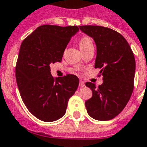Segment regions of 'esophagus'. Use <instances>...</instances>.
<instances>
[{
  "instance_id": "34e87169",
  "label": "esophagus",
  "mask_w": 147,
  "mask_h": 147,
  "mask_svg": "<svg viewBox=\"0 0 147 147\" xmlns=\"http://www.w3.org/2000/svg\"><path fill=\"white\" fill-rule=\"evenodd\" d=\"M79 86H80V87H84V86H85V84H84V82L82 81V80H80V81Z\"/></svg>"
}]
</instances>
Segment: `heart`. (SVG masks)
Returning <instances> with one entry per match:
<instances>
[{
    "label": "heart",
    "mask_w": 147,
    "mask_h": 147,
    "mask_svg": "<svg viewBox=\"0 0 147 147\" xmlns=\"http://www.w3.org/2000/svg\"><path fill=\"white\" fill-rule=\"evenodd\" d=\"M79 46L81 51H83L90 46H94V45H93L92 40L89 37H83L80 40Z\"/></svg>",
    "instance_id": "b5f03b06"
}]
</instances>
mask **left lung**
Here are the masks:
<instances>
[{
    "label": "left lung",
    "mask_w": 147,
    "mask_h": 147,
    "mask_svg": "<svg viewBox=\"0 0 147 147\" xmlns=\"http://www.w3.org/2000/svg\"><path fill=\"white\" fill-rule=\"evenodd\" d=\"M96 46L95 68H100L103 82L86 86L92 97L85 102L88 114L96 120H109L122 111L134 90L136 61L128 42L117 31L101 26H80Z\"/></svg>",
    "instance_id": "obj_1"
}]
</instances>
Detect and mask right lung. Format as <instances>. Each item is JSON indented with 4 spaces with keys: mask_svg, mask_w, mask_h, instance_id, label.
Wrapping results in <instances>:
<instances>
[{
    "mask_svg": "<svg viewBox=\"0 0 147 147\" xmlns=\"http://www.w3.org/2000/svg\"><path fill=\"white\" fill-rule=\"evenodd\" d=\"M78 31L77 26L42 25L20 45L15 70L18 90L28 110L42 121L53 122L63 117L78 87L77 76L54 77L50 67L62 61L70 38Z\"/></svg>",
    "mask_w": 147,
    "mask_h": 147,
    "instance_id": "right-lung-1",
    "label": "right lung"
}]
</instances>
